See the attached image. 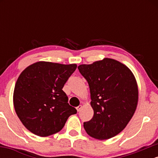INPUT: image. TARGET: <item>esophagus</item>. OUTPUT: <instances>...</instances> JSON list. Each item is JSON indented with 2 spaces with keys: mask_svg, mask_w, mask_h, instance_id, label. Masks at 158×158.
Instances as JSON below:
<instances>
[{
  "mask_svg": "<svg viewBox=\"0 0 158 158\" xmlns=\"http://www.w3.org/2000/svg\"><path fill=\"white\" fill-rule=\"evenodd\" d=\"M81 106H79L78 107H77V111H79V110H81Z\"/></svg>",
  "mask_w": 158,
  "mask_h": 158,
  "instance_id": "34e87169",
  "label": "esophagus"
}]
</instances>
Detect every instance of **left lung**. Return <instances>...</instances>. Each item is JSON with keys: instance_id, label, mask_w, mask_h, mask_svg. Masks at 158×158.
<instances>
[{"instance_id": "left-lung-1", "label": "left lung", "mask_w": 158, "mask_h": 158, "mask_svg": "<svg viewBox=\"0 0 158 158\" xmlns=\"http://www.w3.org/2000/svg\"><path fill=\"white\" fill-rule=\"evenodd\" d=\"M79 72L88 81L94 117L84 123L88 135L98 139L111 138L126 128L133 117L138 88L130 69L112 59L81 64Z\"/></svg>"}]
</instances>
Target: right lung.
<instances>
[{"label":"right lung","mask_w":158,"mask_h":158,"mask_svg":"<svg viewBox=\"0 0 158 158\" xmlns=\"http://www.w3.org/2000/svg\"><path fill=\"white\" fill-rule=\"evenodd\" d=\"M77 64L39 61L23 70L14 89L18 117L27 129L40 137L60 131L67 119L77 114L62 88Z\"/></svg>","instance_id":"right-lung-1"}]
</instances>
